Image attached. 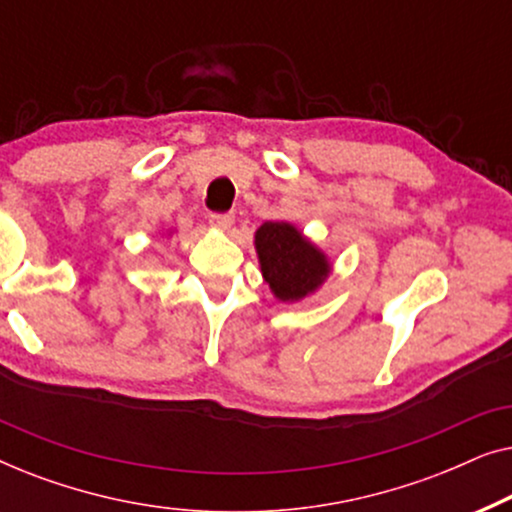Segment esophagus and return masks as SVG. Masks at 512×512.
<instances>
[{
  "instance_id": "obj_1",
  "label": "esophagus",
  "mask_w": 512,
  "mask_h": 512,
  "mask_svg": "<svg viewBox=\"0 0 512 512\" xmlns=\"http://www.w3.org/2000/svg\"><path fill=\"white\" fill-rule=\"evenodd\" d=\"M209 223H212L216 230H230V226L235 223V214L214 212V214H209Z\"/></svg>"
}]
</instances>
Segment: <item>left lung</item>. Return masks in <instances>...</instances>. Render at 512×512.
<instances>
[{
	"instance_id": "1",
	"label": "left lung",
	"mask_w": 512,
	"mask_h": 512,
	"mask_svg": "<svg viewBox=\"0 0 512 512\" xmlns=\"http://www.w3.org/2000/svg\"><path fill=\"white\" fill-rule=\"evenodd\" d=\"M263 279L282 303H298L326 282V254L286 221H265L254 237Z\"/></svg>"
}]
</instances>
